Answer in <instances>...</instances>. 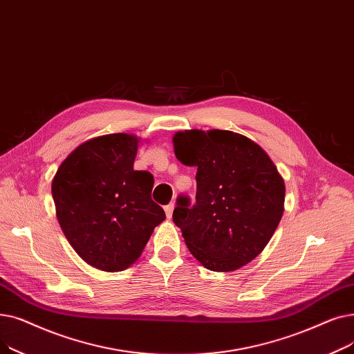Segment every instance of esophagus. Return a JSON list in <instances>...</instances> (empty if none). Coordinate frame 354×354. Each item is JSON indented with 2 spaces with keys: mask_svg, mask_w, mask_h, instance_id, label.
<instances>
[{
  "mask_svg": "<svg viewBox=\"0 0 354 354\" xmlns=\"http://www.w3.org/2000/svg\"><path fill=\"white\" fill-rule=\"evenodd\" d=\"M174 207H176V205H174V203H170V205H167V206L164 207L165 214H167V217H168V218H171L173 212H174Z\"/></svg>",
  "mask_w": 354,
  "mask_h": 354,
  "instance_id": "34e87169",
  "label": "esophagus"
}]
</instances>
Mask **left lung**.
<instances>
[{
	"label": "left lung",
	"instance_id": "left-lung-1",
	"mask_svg": "<svg viewBox=\"0 0 354 354\" xmlns=\"http://www.w3.org/2000/svg\"><path fill=\"white\" fill-rule=\"evenodd\" d=\"M173 144L180 162L197 167L196 205L180 197L173 221L205 268L236 271L275 233L283 213V178L265 151L238 132L180 131Z\"/></svg>",
	"mask_w": 354,
	"mask_h": 354
}]
</instances>
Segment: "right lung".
I'll use <instances>...</instances> for the list:
<instances>
[{"mask_svg": "<svg viewBox=\"0 0 354 354\" xmlns=\"http://www.w3.org/2000/svg\"><path fill=\"white\" fill-rule=\"evenodd\" d=\"M140 138L108 133L80 144L52 181L59 225L91 266L120 272L136 262L164 218L151 198L154 177L133 170Z\"/></svg>", "mask_w": 354, "mask_h": 354, "instance_id": "obj_1", "label": "right lung"}]
</instances>
